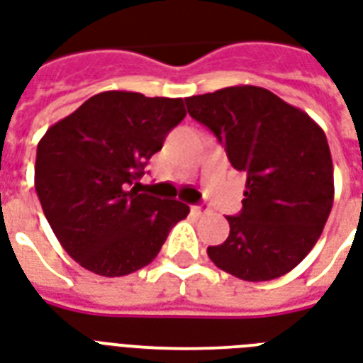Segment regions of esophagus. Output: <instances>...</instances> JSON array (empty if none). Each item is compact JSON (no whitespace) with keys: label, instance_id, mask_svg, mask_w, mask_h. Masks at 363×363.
Returning a JSON list of instances; mask_svg holds the SVG:
<instances>
[{"label":"esophagus","instance_id":"34e87169","mask_svg":"<svg viewBox=\"0 0 363 363\" xmlns=\"http://www.w3.org/2000/svg\"><path fill=\"white\" fill-rule=\"evenodd\" d=\"M207 211H209V209H207V207H203V206H192L194 215H201V213H207Z\"/></svg>","mask_w":363,"mask_h":363}]
</instances>
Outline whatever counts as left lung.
Wrapping results in <instances>:
<instances>
[{
  "mask_svg": "<svg viewBox=\"0 0 363 363\" xmlns=\"http://www.w3.org/2000/svg\"><path fill=\"white\" fill-rule=\"evenodd\" d=\"M188 114L211 129L232 167L247 175L230 234L207 247L220 270L268 281L311 253L333 206L328 138L311 116L255 85L188 96Z\"/></svg>",
  "mask_w": 363,
  "mask_h": 363,
  "instance_id": "obj_1",
  "label": "left lung"
}]
</instances>
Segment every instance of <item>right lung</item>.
<instances>
[{"label": "right lung", "instance_id": "add662e5", "mask_svg": "<svg viewBox=\"0 0 363 363\" xmlns=\"http://www.w3.org/2000/svg\"><path fill=\"white\" fill-rule=\"evenodd\" d=\"M182 99L104 91L47 129L35 192L65 251L106 278L156 259L190 207L140 192L145 165L184 120Z\"/></svg>", "mask_w": 363, "mask_h": 363}]
</instances>
